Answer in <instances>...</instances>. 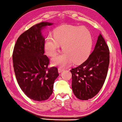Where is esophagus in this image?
I'll return each instance as SVG.
<instances>
[{
    "mask_svg": "<svg viewBox=\"0 0 122 122\" xmlns=\"http://www.w3.org/2000/svg\"><path fill=\"white\" fill-rule=\"evenodd\" d=\"M64 69L63 67H59V68H58V72L61 73V71H64Z\"/></svg>",
    "mask_w": 122,
    "mask_h": 122,
    "instance_id": "34e87169",
    "label": "esophagus"
}]
</instances>
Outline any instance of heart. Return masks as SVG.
<instances>
[{"instance_id":"heart-1","label":"heart","mask_w":122,"mask_h":122,"mask_svg":"<svg viewBox=\"0 0 122 122\" xmlns=\"http://www.w3.org/2000/svg\"><path fill=\"white\" fill-rule=\"evenodd\" d=\"M65 53L54 58V64L64 66L71 61L76 64L86 59L91 50L92 38L89 31L81 26H67L59 28L54 33V36H48L45 48L51 56H56L60 46Z\"/></svg>"}]
</instances>
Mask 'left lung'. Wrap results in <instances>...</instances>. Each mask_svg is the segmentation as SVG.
Here are the masks:
<instances>
[{"instance_id": "left-lung-1", "label": "left lung", "mask_w": 122, "mask_h": 122, "mask_svg": "<svg viewBox=\"0 0 122 122\" xmlns=\"http://www.w3.org/2000/svg\"><path fill=\"white\" fill-rule=\"evenodd\" d=\"M109 64V48L100 34L94 51L88 59L71 70V87L76 98L88 100L98 94L106 79Z\"/></svg>"}]
</instances>
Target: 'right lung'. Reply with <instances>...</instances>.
<instances>
[{
    "instance_id": "obj_1",
    "label": "right lung",
    "mask_w": 122,
    "mask_h": 122,
    "mask_svg": "<svg viewBox=\"0 0 122 122\" xmlns=\"http://www.w3.org/2000/svg\"><path fill=\"white\" fill-rule=\"evenodd\" d=\"M53 23L41 22L22 33L13 53V67L21 89L28 98L36 101L47 100L53 93L57 68H48L49 59L44 55L45 38L41 30Z\"/></svg>"
}]
</instances>
